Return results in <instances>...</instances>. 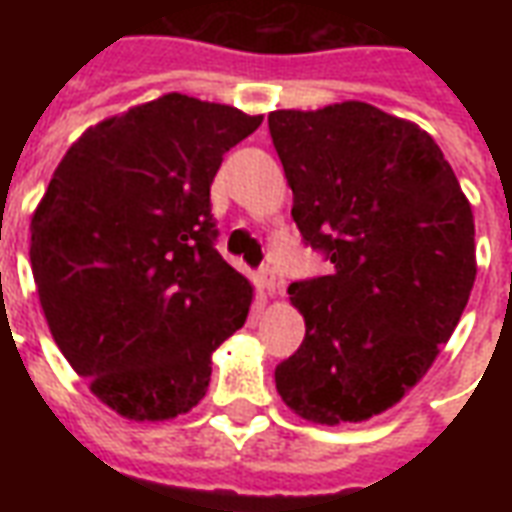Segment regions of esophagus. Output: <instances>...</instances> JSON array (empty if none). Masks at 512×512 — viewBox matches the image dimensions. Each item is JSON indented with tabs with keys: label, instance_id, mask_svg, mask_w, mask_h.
<instances>
[{
	"label": "esophagus",
	"instance_id": "obj_1",
	"mask_svg": "<svg viewBox=\"0 0 512 512\" xmlns=\"http://www.w3.org/2000/svg\"><path fill=\"white\" fill-rule=\"evenodd\" d=\"M257 282H260V288L266 290V293H277V290H279L277 271H274L271 266L260 268V271H257Z\"/></svg>",
	"mask_w": 512,
	"mask_h": 512
}]
</instances>
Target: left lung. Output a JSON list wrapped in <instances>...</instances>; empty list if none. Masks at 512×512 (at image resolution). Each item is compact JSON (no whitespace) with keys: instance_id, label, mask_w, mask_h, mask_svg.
Instances as JSON below:
<instances>
[{"instance_id":"obj_1","label":"left lung","mask_w":512,"mask_h":512,"mask_svg":"<svg viewBox=\"0 0 512 512\" xmlns=\"http://www.w3.org/2000/svg\"><path fill=\"white\" fill-rule=\"evenodd\" d=\"M268 131L293 189V222L329 274L290 282L304 343L277 392L321 425L392 408L428 373L472 293L474 216L422 128L362 104L279 109Z\"/></svg>"}]
</instances>
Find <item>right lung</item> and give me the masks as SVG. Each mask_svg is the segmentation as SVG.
I'll list each match as a JSON object with an SVG mask.
<instances>
[{
    "label": "right lung",
    "mask_w": 512,
    "mask_h": 512,
    "mask_svg": "<svg viewBox=\"0 0 512 512\" xmlns=\"http://www.w3.org/2000/svg\"><path fill=\"white\" fill-rule=\"evenodd\" d=\"M260 115L167 93L87 128L32 216L29 260L62 356L136 422L186 414L252 285L216 252L211 183Z\"/></svg>",
    "instance_id": "right-lung-1"
}]
</instances>
